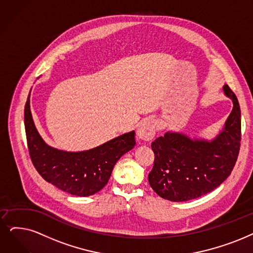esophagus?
<instances>
[{"mask_svg": "<svg viewBox=\"0 0 253 253\" xmlns=\"http://www.w3.org/2000/svg\"><path fill=\"white\" fill-rule=\"evenodd\" d=\"M157 129L156 120L153 118H148L139 126L137 129V136L139 139L143 141H150L155 137Z\"/></svg>", "mask_w": 253, "mask_h": 253, "instance_id": "1", "label": "esophagus"}]
</instances>
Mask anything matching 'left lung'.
Here are the masks:
<instances>
[{
    "label": "left lung",
    "mask_w": 253,
    "mask_h": 253,
    "mask_svg": "<svg viewBox=\"0 0 253 253\" xmlns=\"http://www.w3.org/2000/svg\"><path fill=\"white\" fill-rule=\"evenodd\" d=\"M223 91L234 108L214 140L167 132L151 143L155 161L148 181L162 198L176 203L194 199L213 191L230 175L241 146V109L228 85L223 86Z\"/></svg>",
    "instance_id": "obj_1"
}]
</instances>
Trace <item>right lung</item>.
Here are the masks:
<instances>
[{"instance_id":"obj_1","label":"right lung","mask_w":253,"mask_h":253,"mask_svg":"<svg viewBox=\"0 0 253 253\" xmlns=\"http://www.w3.org/2000/svg\"><path fill=\"white\" fill-rule=\"evenodd\" d=\"M25 129L29 155L38 173L60 190L81 197L93 195L102 190L116 162L136 144L133 130L79 153L50 147L40 137L33 123L30 94L25 106Z\"/></svg>"}]
</instances>
